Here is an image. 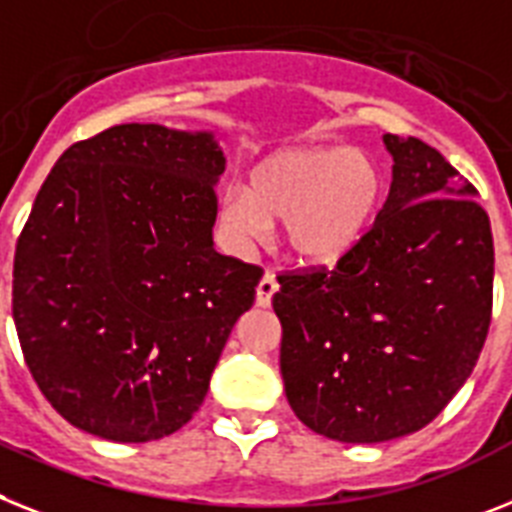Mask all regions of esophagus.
Masks as SVG:
<instances>
[{"mask_svg":"<svg viewBox=\"0 0 512 512\" xmlns=\"http://www.w3.org/2000/svg\"><path fill=\"white\" fill-rule=\"evenodd\" d=\"M278 291V281L273 273H265L263 278H260V283H257V307H270V302H273V294Z\"/></svg>","mask_w":512,"mask_h":512,"instance_id":"esophagus-1","label":"esophagus"}]
</instances>
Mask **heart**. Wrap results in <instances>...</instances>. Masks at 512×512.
<instances>
[{"label": "heart", "mask_w": 512, "mask_h": 512, "mask_svg": "<svg viewBox=\"0 0 512 512\" xmlns=\"http://www.w3.org/2000/svg\"><path fill=\"white\" fill-rule=\"evenodd\" d=\"M385 200V171L372 153L343 145L283 148L226 187L223 229L239 242L263 239L281 221V242L304 263L330 265L369 234Z\"/></svg>", "instance_id": "1"}]
</instances>
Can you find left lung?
I'll return each mask as SVG.
<instances>
[{"label": "left lung", "instance_id": "1", "mask_svg": "<svg viewBox=\"0 0 512 512\" xmlns=\"http://www.w3.org/2000/svg\"><path fill=\"white\" fill-rule=\"evenodd\" d=\"M388 200L333 270L281 276V375L299 422L372 445L427 427L468 380L492 315L495 247L476 190L416 137L382 135Z\"/></svg>", "mask_w": 512, "mask_h": 512}]
</instances>
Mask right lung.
Here are the masks:
<instances>
[{
	"mask_svg": "<svg viewBox=\"0 0 512 512\" xmlns=\"http://www.w3.org/2000/svg\"><path fill=\"white\" fill-rule=\"evenodd\" d=\"M208 130L117 124L62 153L17 239L12 317L46 401L88 435L190 422L263 270L218 255Z\"/></svg>",
	"mask_w": 512,
	"mask_h": 512,
	"instance_id": "1",
	"label": "right lung"
}]
</instances>
